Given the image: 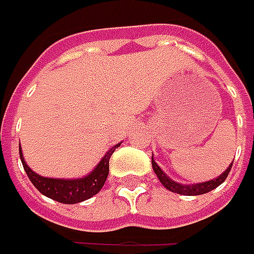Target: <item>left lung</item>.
Returning <instances> with one entry per match:
<instances>
[{
	"label": "left lung",
	"mask_w": 254,
	"mask_h": 254,
	"mask_svg": "<svg viewBox=\"0 0 254 254\" xmlns=\"http://www.w3.org/2000/svg\"><path fill=\"white\" fill-rule=\"evenodd\" d=\"M232 164H233V162H232L231 166L223 171L219 177H216V179L209 180V181H205V183H197V184L186 186V184H180L177 181L171 180L170 177H167L166 173L157 166V163L154 162L153 156H152V166H153V170L154 173H156V176H157V179L160 180V183H162L163 186L167 188L169 191H171V192H177V194H181V195H201V194H206V192L215 190V188L218 187V186H221L223 181L226 180V177H228V174H229V171H231L232 169Z\"/></svg>",
	"instance_id": "1"
}]
</instances>
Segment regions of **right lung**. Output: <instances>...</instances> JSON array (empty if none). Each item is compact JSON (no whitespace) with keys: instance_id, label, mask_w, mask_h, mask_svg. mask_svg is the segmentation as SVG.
I'll return each instance as SVG.
<instances>
[{"instance_id":"right-lung-1","label":"right lung","mask_w":254,"mask_h":254,"mask_svg":"<svg viewBox=\"0 0 254 254\" xmlns=\"http://www.w3.org/2000/svg\"><path fill=\"white\" fill-rule=\"evenodd\" d=\"M119 144L121 143L111 147L107 154L101 159V162L97 164V167L83 179L64 180L43 177L28 167V164L25 163V159H23L21 147H19V156H21L23 169L26 171L31 183L43 195L52 198L57 202H62V204H77V202L85 201L100 192V190L105 184L108 173H110L111 156Z\"/></svg>"}]
</instances>
